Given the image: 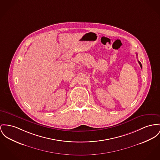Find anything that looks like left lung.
Instances as JSON below:
<instances>
[{"mask_svg": "<svg viewBox=\"0 0 160 160\" xmlns=\"http://www.w3.org/2000/svg\"><path fill=\"white\" fill-rule=\"evenodd\" d=\"M137 55H138V54H137ZM138 63H139V65H140V67H141V68H142V65H141V62H139V61H138Z\"/></svg>", "mask_w": 160, "mask_h": 160, "instance_id": "8db88e82", "label": "left lung"}]
</instances>
